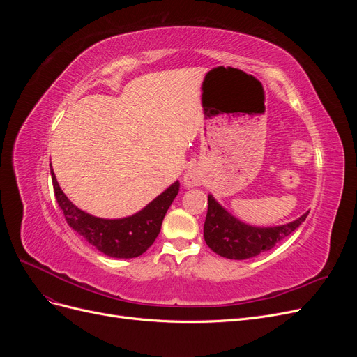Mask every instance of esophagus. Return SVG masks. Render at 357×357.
<instances>
[{
  "label": "esophagus",
  "instance_id": "obj_1",
  "mask_svg": "<svg viewBox=\"0 0 357 357\" xmlns=\"http://www.w3.org/2000/svg\"><path fill=\"white\" fill-rule=\"evenodd\" d=\"M199 183H201V176L195 169H189L185 174V185L188 188H193V186H198Z\"/></svg>",
  "mask_w": 357,
  "mask_h": 357
}]
</instances>
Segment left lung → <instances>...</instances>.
<instances>
[{"label": "left lung", "instance_id": "1", "mask_svg": "<svg viewBox=\"0 0 357 357\" xmlns=\"http://www.w3.org/2000/svg\"><path fill=\"white\" fill-rule=\"evenodd\" d=\"M308 211L299 219L273 228H257L235 219L222 205L208 195V211L204 223V238L214 253L243 261L271 250L294 232L307 219Z\"/></svg>", "mask_w": 357, "mask_h": 357}]
</instances>
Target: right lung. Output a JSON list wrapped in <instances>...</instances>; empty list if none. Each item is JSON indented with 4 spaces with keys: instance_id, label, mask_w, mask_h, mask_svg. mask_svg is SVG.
Here are the masks:
<instances>
[{
    "instance_id": "1",
    "label": "right lung",
    "mask_w": 357,
    "mask_h": 357,
    "mask_svg": "<svg viewBox=\"0 0 357 357\" xmlns=\"http://www.w3.org/2000/svg\"><path fill=\"white\" fill-rule=\"evenodd\" d=\"M50 174L56 201L70 228L98 248L101 253L119 259L137 257L155 243L160 232L162 220H164L169 205L177 197L180 188L178 181L172 183L165 192H162L142 211L129 215V218L100 219L77 208L67 198L58 185L52 164Z\"/></svg>"
}]
</instances>
